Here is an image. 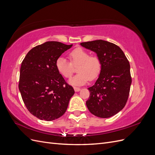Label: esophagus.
<instances>
[{
	"label": "esophagus",
	"instance_id": "34e87169",
	"mask_svg": "<svg viewBox=\"0 0 155 155\" xmlns=\"http://www.w3.org/2000/svg\"><path fill=\"white\" fill-rule=\"evenodd\" d=\"M74 89L75 92H79V91L81 90V88H79V87H74Z\"/></svg>",
	"mask_w": 155,
	"mask_h": 155
}]
</instances>
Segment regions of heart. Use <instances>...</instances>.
Instances as JSON below:
<instances>
[{"mask_svg": "<svg viewBox=\"0 0 155 155\" xmlns=\"http://www.w3.org/2000/svg\"><path fill=\"white\" fill-rule=\"evenodd\" d=\"M70 61L66 58L60 57L55 62L58 71L66 78H68L73 73L74 67H77L75 76L69 79V83L74 86H81L85 84L89 78L91 80L96 79L100 74L101 63L96 55H90L88 52L81 48H78L70 51L69 54Z\"/></svg>", "mask_w": 155, "mask_h": 155, "instance_id": "b5f03b06", "label": "heart"}]
</instances>
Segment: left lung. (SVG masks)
<instances>
[{"label": "left lung", "mask_w": 155, "mask_h": 155, "mask_svg": "<svg viewBox=\"0 0 155 155\" xmlns=\"http://www.w3.org/2000/svg\"><path fill=\"white\" fill-rule=\"evenodd\" d=\"M80 45L96 52L101 63L99 78L88 88L87 107L96 116L109 118L122 110L127 101L132 82L129 62L119 46L110 42L96 40Z\"/></svg>", "instance_id": "left-lung-1"}]
</instances>
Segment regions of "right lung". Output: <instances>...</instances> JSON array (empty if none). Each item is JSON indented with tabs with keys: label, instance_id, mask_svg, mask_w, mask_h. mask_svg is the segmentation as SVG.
Wrapping results in <instances>:
<instances>
[{
	"label": "right lung",
	"instance_id": "1",
	"mask_svg": "<svg viewBox=\"0 0 155 155\" xmlns=\"http://www.w3.org/2000/svg\"><path fill=\"white\" fill-rule=\"evenodd\" d=\"M72 46L46 42L30 50L22 61L18 89L27 109L37 118L54 120L67 109L75 92L58 71L55 62Z\"/></svg>",
	"mask_w": 155,
	"mask_h": 155
}]
</instances>
